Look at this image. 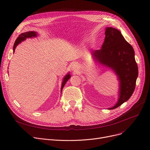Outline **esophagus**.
Instances as JSON below:
<instances>
[{
    "label": "esophagus",
    "instance_id": "esophagus-1",
    "mask_svg": "<svg viewBox=\"0 0 150 150\" xmlns=\"http://www.w3.org/2000/svg\"><path fill=\"white\" fill-rule=\"evenodd\" d=\"M71 69H72V70H74V72H76L78 70V65L76 63H73L72 64V66H71Z\"/></svg>",
    "mask_w": 150,
    "mask_h": 150
}]
</instances>
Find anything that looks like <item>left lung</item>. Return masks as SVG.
<instances>
[{
    "label": "left lung",
    "mask_w": 150,
    "mask_h": 150,
    "mask_svg": "<svg viewBox=\"0 0 150 150\" xmlns=\"http://www.w3.org/2000/svg\"><path fill=\"white\" fill-rule=\"evenodd\" d=\"M91 54L94 61L111 69L117 76L119 82L118 100L108 109H115L128 101L135 89L138 67L134 50L119 30L106 27L101 49L93 50Z\"/></svg>",
    "instance_id": "8db88e82"
}]
</instances>
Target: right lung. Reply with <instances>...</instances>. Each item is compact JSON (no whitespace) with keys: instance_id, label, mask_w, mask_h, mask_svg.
I'll use <instances>...</instances> for the list:
<instances>
[{"instance_id":"1","label":"right lung","mask_w":150,"mask_h":150,"mask_svg":"<svg viewBox=\"0 0 150 150\" xmlns=\"http://www.w3.org/2000/svg\"><path fill=\"white\" fill-rule=\"evenodd\" d=\"M38 34L36 31H27V32L25 33H21V35H19V37L16 39V40L14 44V46H13V53H14L15 49H16V47H17V45L18 44H19L20 43H21L22 41H25L27 38H35L38 36ZM71 77V75L70 74V72H69L68 74H67L64 78H63V80H62V84H61V93L62 92V90L64 88V86H65L66 82L70 79Z\"/></svg>"}]
</instances>
